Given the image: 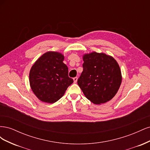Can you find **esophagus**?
Listing matches in <instances>:
<instances>
[{
	"instance_id": "34e87169",
	"label": "esophagus",
	"mask_w": 150,
	"mask_h": 150,
	"mask_svg": "<svg viewBox=\"0 0 150 150\" xmlns=\"http://www.w3.org/2000/svg\"><path fill=\"white\" fill-rule=\"evenodd\" d=\"M73 80H74V82L76 83L77 82V81H78V77H75V78H73Z\"/></svg>"
}]
</instances>
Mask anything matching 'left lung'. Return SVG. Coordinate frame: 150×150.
Masks as SVG:
<instances>
[{
  "instance_id": "left-lung-1",
  "label": "left lung",
  "mask_w": 150,
  "mask_h": 150,
  "mask_svg": "<svg viewBox=\"0 0 150 150\" xmlns=\"http://www.w3.org/2000/svg\"><path fill=\"white\" fill-rule=\"evenodd\" d=\"M83 71L78 84L85 96L96 104L105 103L114 97L122 81L116 61L104 53L93 52L83 56Z\"/></svg>"
}]
</instances>
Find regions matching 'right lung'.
I'll use <instances>...</instances> for the list:
<instances>
[{"label":"right lung","instance_id":"obj_1","mask_svg":"<svg viewBox=\"0 0 150 150\" xmlns=\"http://www.w3.org/2000/svg\"><path fill=\"white\" fill-rule=\"evenodd\" d=\"M64 58L59 52L49 51L40 56L31 67L30 86L40 101L47 103L57 101L74 82L68 76Z\"/></svg>","mask_w":150,"mask_h":150}]
</instances>
